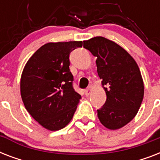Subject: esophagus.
<instances>
[{
  "mask_svg": "<svg viewBox=\"0 0 160 160\" xmlns=\"http://www.w3.org/2000/svg\"><path fill=\"white\" fill-rule=\"evenodd\" d=\"M91 93V88H88V89H86V90H85V94L86 96H89L90 95V94Z\"/></svg>",
  "mask_w": 160,
  "mask_h": 160,
  "instance_id": "obj_1",
  "label": "esophagus"
}]
</instances>
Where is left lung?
Here are the masks:
<instances>
[{"mask_svg": "<svg viewBox=\"0 0 160 160\" xmlns=\"http://www.w3.org/2000/svg\"><path fill=\"white\" fill-rule=\"evenodd\" d=\"M95 62L106 101L98 118L107 129H119L137 114L144 93V81L134 59L123 47L102 36L84 41Z\"/></svg>", "mask_w": 160, "mask_h": 160, "instance_id": "obj_1", "label": "left lung"}]
</instances>
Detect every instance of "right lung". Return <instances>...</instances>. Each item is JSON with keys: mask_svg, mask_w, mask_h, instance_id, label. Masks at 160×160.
Masks as SVG:
<instances>
[{"mask_svg": "<svg viewBox=\"0 0 160 160\" xmlns=\"http://www.w3.org/2000/svg\"><path fill=\"white\" fill-rule=\"evenodd\" d=\"M82 41L50 42L31 55L21 77L26 110L45 129L55 131L72 119L81 96L72 87L69 55Z\"/></svg>", "mask_w": 160, "mask_h": 160, "instance_id": "add662e5", "label": "right lung"}]
</instances>
